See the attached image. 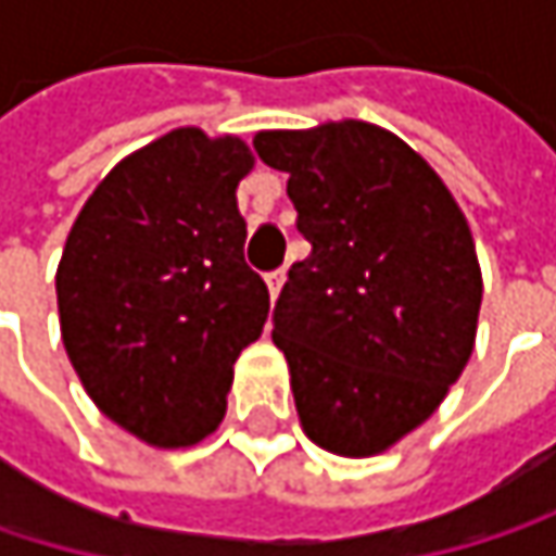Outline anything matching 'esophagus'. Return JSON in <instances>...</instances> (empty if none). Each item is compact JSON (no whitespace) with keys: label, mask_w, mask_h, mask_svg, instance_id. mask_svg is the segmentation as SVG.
<instances>
[{"label":"esophagus","mask_w":556,"mask_h":556,"mask_svg":"<svg viewBox=\"0 0 556 556\" xmlns=\"http://www.w3.org/2000/svg\"><path fill=\"white\" fill-rule=\"evenodd\" d=\"M282 282H286V270H274V274H267V289H270V299H277L279 289H282Z\"/></svg>","instance_id":"esophagus-1"}]
</instances>
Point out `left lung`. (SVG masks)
I'll use <instances>...</instances> for the list:
<instances>
[{
	"mask_svg": "<svg viewBox=\"0 0 556 556\" xmlns=\"http://www.w3.org/2000/svg\"><path fill=\"white\" fill-rule=\"evenodd\" d=\"M254 151L289 173L312 244L274 308L302 431L338 457H377L434 415L473 354L483 274L470 225L431 164L380 125L257 131Z\"/></svg>",
	"mask_w": 556,
	"mask_h": 556,
	"instance_id": "left-lung-1",
	"label": "left lung"
}]
</instances>
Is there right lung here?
<instances>
[{"mask_svg": "<svg viewBox=\"0 0 556 556\" xmlns=\"http://www.w3.org/2000/svg\"><path fill=\"white\" fill-rule=\"evenodd\" d=\"M254 151L176 128L109 169L56 264L66 357L105 418L151 447H192L228 408L235 361L264 331L238 182Z\"/></svg>", "mask_w": 556, "mask_h": 556, "instance_id": "obj_1", "label": "right lung"}]
</instances>
